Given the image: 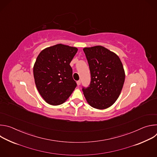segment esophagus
<instances>
[{"mask_svg":"<svg viewBox=\"0 0 157 157\" xmlns=\"http://www.w3.org/2000/svg\"><path fill=\"white\" fill-rule=\"evenodd\" d=\"M77 84H78V86H79L81 84V81L80 80L77 81Z\"/></svg>","mask_w":157,"mask_h":157,"instance_id":"1","label":"esophagus"}]
</instances>
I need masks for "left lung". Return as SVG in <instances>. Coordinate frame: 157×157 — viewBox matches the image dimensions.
Segmentation results:
<instances>
[{
  "label": "left lung",
  "instance_id": "left-lung-1",
  "mask_svg": "<svg viewBox=\"0 0 157 157\" xmlns=\"http://www.w3.org/2000/svg\"><path fill=\"white\" fill-rule=\"evenodd\" d=\"M91 82L82 91L87 102L98 109H106L119 98L125 81L122 63L114 53L102 46L84 48Z\"/></svg>",
  "mask_w": 157,
  "mask_h": 157
}]
</instances>
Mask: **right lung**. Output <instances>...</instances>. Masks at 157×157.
<instances>
[{
  "label": "right lung",
  "mask_w": 157,
  "mask_h": 157,
  "mask_svg": "<svg viewBox=\"0 0 157 157\" xmlns=\"http://www.w3.org/2000/svg\"><path fill=\"white\" fill-rule=\"evenodd\" d=\"M77 52L75 47L58 44L38 55L33 66L35 82L39 93L49 104H63L76 87L70 63Z\"/></svg>",
  "instance_id": "1"
}]
</instances>
